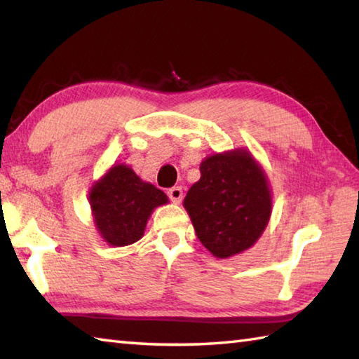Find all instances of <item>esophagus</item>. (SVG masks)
<instances>
[{
    "instance_id": "1",
    "label": "esophagus",
    "mask_w": 359,
    "mask_h": 359,
    "mask_svg": "<svg viewBox=\"0 0 359 359\" xmlns=\"http://www.w3.org/2000/svg\"><path fill=\"white\" fill-rule=\"evenodd\" d=\"M168 197H170L171 202L180 203L182 199H184V191H182L180 187H172L168 189Z\"/></svg>"
}]
</instances>
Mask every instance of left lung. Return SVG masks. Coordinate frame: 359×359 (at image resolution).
Instances as JSON below:
<instances>
[{
  "label": "left lung",
  "instance_id": "left-lung-1",
  "mask_svg": "<svg viewBox=\"0 0 359 359\" xmlns=\"http://www.w3.org/2000/svg\"><path fill=\"white\" fill-rule=\"evenodd\" d=\"M197 238L225 259L250 248L269 224L271 196L265 174L248 152L203 160L201 180L184 201Z\"/></svg>",
  "mask_w": 359,
  "mask_h": 359
}]
</instances>
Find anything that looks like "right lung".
Wrapping results in <instances>:
<instances>
[{
    "instance_id": "add662e5",
    "label": "right lung",
    "mask_w": 359,
    "mask_h": 359,
    "mask_svg": "<svg viewBox=\"0 0 359 359\" xmlns=\"http://www.w3.org/2000/svg\"><path fill=\"white\" fill-rule=\"evenodd\" d=\"M168 202L163 191L144 184L125 165L112 166L90 189V207L106 242L125 247L139 241L152 210Z\"/></svg>"
}]
</instances>
